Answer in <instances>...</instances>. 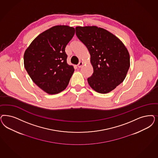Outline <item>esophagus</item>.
Instances as JSON below:
<instances>
[{
	"label": "esophagus",
	"mask_w": 158,
	"mask_h": 158,
	"mask_svg": "<svg viewBox=\"0 0 158 158\" xmlns=\"http://www.w3.org/2000/svg\"><path fill=\"white\" fill-rule=\"evenodd\" d=\"M83 66V62H82V61H80V62H79V63H78V64L77 65V66L78 68H81L82 66Z\"/></svg>",
	"instance_id": "34e87169"
}]
</instances>
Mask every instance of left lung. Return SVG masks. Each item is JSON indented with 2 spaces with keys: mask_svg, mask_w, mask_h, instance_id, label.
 Wrapping results in <instances>:
<instances>
[{
  "mask_svg": "<svg viewBox=\"0 0 158 158\" xmlns=\"http://www.w3.org/2000/svg\"><path fill=\"white\" fill-rule=\"evenodd\" d=\"M78 38L86 46L94 69L88 78L89 85L95 91H112L125 79L129 69L130 55L117 36L97 26L77 27Z\"/></svg>",
  "mask_w": 158,
  "mask_h": 158,
  "instance_id": "left-lung-1",
  "label": "left lung"
}]
</instances>
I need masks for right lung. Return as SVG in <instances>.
Returning <instances> with one entry per match:
<instances>
[{
  "instance_id": "obj_1",
  "label": "right lung",
  "mask_w": 158,
  "mask_h": 158,
  "mask_svg": "<svg viewBox=\"0 0 158 158\" xmlns=\"http://www.w3.org/2000/svg\"><path fill=\"white\" fill-rule=\"evenodd\" d=\"M75 34L67 26H56L42 32L31 43L24 55L28 75L48 94H56L67 87L74 69L67 63L65 48Z\"/></svg>"
}]
</instances>
